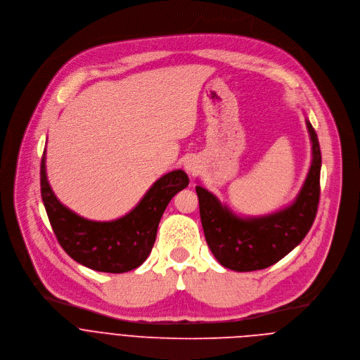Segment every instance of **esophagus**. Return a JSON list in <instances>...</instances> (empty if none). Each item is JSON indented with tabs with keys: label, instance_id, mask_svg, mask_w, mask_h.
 <instances>
[{
	"label": "esophagus",
	"instance_id": "obj_1",
	"mask_svg": "<svg viewBox=\"0 0 360 360\" xmlns=\"http://www.w3.org/2000/svg\"><path fill=\"white\" fill-rule=\"evenodd\" d=\"M200 161L196 157H189L184 162V169L191 175H196L200 171Z\"/></svg>",
	"mask_w": 360,
	"mask_h": 360
}]
</instances>
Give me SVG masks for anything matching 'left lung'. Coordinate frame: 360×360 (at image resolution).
I'll list each match as a JSON object with an SVG mask.
<instances>
[{
  "instance_id": "1",
  "label": "left lung",
  "mask_w": 360,
  "mask_h": 360,
  "mask_svg": "<svg viewBox=\"0 0 360 360\" xmlns=\"http://www.w3.org/2000/svg\"><path fill=\"white\" fill-rule=\"evenodd\" d=\"M305 122L312 160L304 185L291 205L269 214L245 217L203 186H196L206 242L223 267L240 273L267 269L294 250L309 231L319 202L322 158L316 133L308 118Z\"/></svg>"
}]
</instances>
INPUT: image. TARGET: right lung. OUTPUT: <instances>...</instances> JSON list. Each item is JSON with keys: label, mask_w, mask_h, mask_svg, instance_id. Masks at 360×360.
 <instances>
[{"label": "right lung", "mask_w": 360, "mask_h": 360, "mask_svg": "<svg viewBox=\"0 0 360 360\" xmlns=\"http://www.w3.org/2000/svg\"><path fill=\"white\" fill-rule=\"evenodd\" d=\"M188 184L182 169L171 171L157 179L127 214L97 221L60 203L48 182L46 150L41 161V195L59 245L75 262L101 273H127L147 260L165 207Z\"/></svg>", "instance_id": "right-lung-1"}]
</instances>
